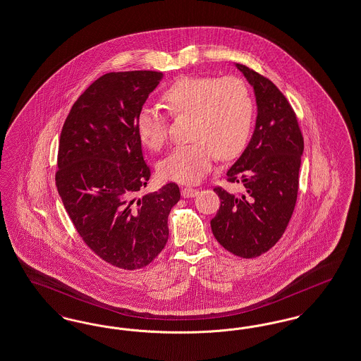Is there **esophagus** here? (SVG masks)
I'll use <instances>...</instances> for the list:
<instances>
[{
  "instance_id": "obj_1",
  "label": "esophagus",
  "mask_w": 361,
  "mask_h": 361,
  "mask_svg": "<svg viewBox=\"0 0 361 361\" xmlns=\"http://www.w3.org/2000/svg\"><path fill=\"white\" fill-rule=\"evenodd\" d=\"M181 195H183V197H195V196H197L199 195V190L197 189H195V188H183V190H181Z\"/></svg>"
}]
</instances>
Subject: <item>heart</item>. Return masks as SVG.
<instances>
[{
	"mask_svg": "<svg viewBox=\"0 0 361 361\" xmlns=\"http://www.w3.org/2000/svg\"><path fill=\"white\" fill-rule=\"evenodd\" d=\"M166 111L174 116H190L189 140L159 162L162 177L184 184L200 181L217 157L230 159L245 149L252 125V101L245 83L233 76L189 78L176 80L162 94ZM140 140L152 150L166 142L165 116L145 107L137 116Z\"/></svg>",
	"mask_w": 361,
	"mask_h": 361,
	"instance_id": "obj_1",
	"label": "heart"
}]
</instances>
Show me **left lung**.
I'll list each match as a JSON object with an SVG mask.
<instances>
[{"mask_svg": "<svg viewBox=\"0 0 361 361\" xmlns=\"http://www.w3.org/2000/svg\"><path fill=\"white\" fill-rule=\"evenodd\" d=\"M254 90L257 121L242 156L227 172L228 181L245 192H215L220 208L211 220L217 242L242 258H255L281 239L293 215L303 138L295 114L271 80L233 63Z\"/></svg>", "mask_w": 361, "mask_h": 361, "instance_id": "8db88e82", "label": "left lung"}]
</instances>
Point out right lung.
Segmentation results:
<instances>
[{
  "mask_svg": "<svg viewBox=\"0 0 361 361\" xmlns=\"http://www.w3.org/2000/svg\"><path fill=\"white\" fill-rule=\"evenodd\" d=\"M164 73H110L73 103L60 134L56 187L82 239L107 263L135 270L168 242V216L180 200L169 183L146 187L150 169L137 133V116Z\"/></svg>",
  "mask_w": 361,
  "mask_h": 361,
  "instance_id": "obj_1",
  "label": "right lung"
}]
</instances>
